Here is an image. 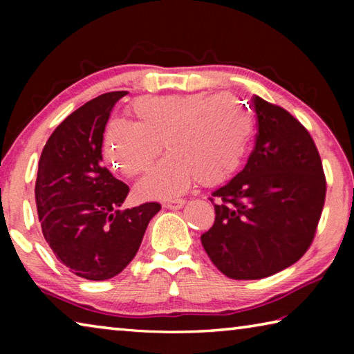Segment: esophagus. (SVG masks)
<instances>
[{
  "mask_svg": "<svg viewBox=\"0 0 354 354\" xmlns=\"http://www.w3.org/2000/svg\"><path fill=\"white\" fill-rule=\"evenodd\" d=\"M184 205H185V200H183V198H178V200H171V201H167V203H164V207H167V209H173V211H175V209H181Z\"/></svg>",
  "mask_w": 354,
  "mask_h": 354,
  "instance_id": "34e87169",
  "label": "esophagus"
}]
</instances>
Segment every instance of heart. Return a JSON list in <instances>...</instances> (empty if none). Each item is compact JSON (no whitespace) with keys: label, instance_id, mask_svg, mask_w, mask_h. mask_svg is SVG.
Returning a JSON list of instances; mask_svg holds the SVG:
<instances>
[{"label":"heart","instance_id":"obj_1","mask_svg":"<svg viewBox=\"0 0 354 354\" xmlns=\"http://www.w3.org/2000/svg\"><path fill=\"white\" fill-rule=\"evenodd\" d=\"M136 123L113 120L103 134L106 162L122 175H143L164 148L169 154L137 185L145 198L169 200L201 181L218 185L236 175L254 131L253 113L230 92L140 97Z\"/></svg>","mask_w":354,"mask_h":354}]
</instances>
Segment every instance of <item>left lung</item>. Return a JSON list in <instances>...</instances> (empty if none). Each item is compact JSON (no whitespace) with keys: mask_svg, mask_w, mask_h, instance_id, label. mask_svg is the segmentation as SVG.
<instances>
[{"mask_svg":"<svg viewBox=\"0 0 354 354\" xmlns=\"http://www.w3.org/2000/svg\"><path fill=\"white\" fill-rule=\"evenodd\" d=\"M251 103L254 149L245 169L209 198L215 221L201 236L214 266L232 279L267 278L295 263L314 241L326 196L322 159L308 129L261 97Z\"/></svg>","mask_w":354,"mask_h":354,"instance_id":"8db88e82","label":"left lung"}]
</instances>
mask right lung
I'll list each match as a JSON object with an SVG mask.
<instances>
[{"instance_id":"1","label":"right lung","mask_w":354,"mask_h":354,"mask_svg":"<svg viewBox=\"0 0 354 354\" xmlns=\"http://www.w3.org/2000/svg\"><path fill=\"white\" fill-rule=\"evenodd\" d=\"M127 92L93 98L64 120L45 143L35 203L45 241L71 273L113 278L133 261L159 203L120 211L129 187L101 165L112 107Z\"/></svg>"}]
</instances>
